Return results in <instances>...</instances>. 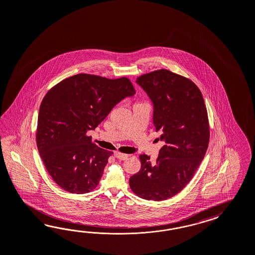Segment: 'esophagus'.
I'll return each instance as SVG.
<instances>
[{
	"label": "esophagus",
	"instance_id": "obj_1",
	"mask_svg": "<svg viewBox=\"0 0 255 255\" xmlns=\"http://www.w3.org/2000/svg\"><path fill=\"white\" fill-rule=\"evenodd\" d=\"M114 155H115V157H117L120 160H125V159L128 158V155L120 153V152H116V153L114 154Z\"/></svg>",
	"mask_w": 255,
	"mask_h": 255
}]
</instances>
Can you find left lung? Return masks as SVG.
Wrapping results in <instances>:
<instances>
[{
	"label": "left lung",
	"instance_id": "8db88e82",
	"mask_svg": "<svg viewBox=\"0 0 255 255\" xmlns=\"http://www.w3.org/2000/svg\"><path fill=\"white\" fill-rule=\"evenodd\" d=\"M153 103V123L164 143L155 163L140 155L141 169L130 178L131 191L145 200L173 197L186 186L205 157L210 130L197 86L184 76L161 69L137 77Z\"/></svg>",
	"mask_w": 255,
	"mask_h": 255
}]
</instances>
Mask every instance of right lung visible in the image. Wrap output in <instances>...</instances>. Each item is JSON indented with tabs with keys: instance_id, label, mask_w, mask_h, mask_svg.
Wrapping results in <instances>:
<instances>
[{
	"instance_id": "add662e5",
	"label": "right lung",
	"mask_w": 255,
	"mask_h": 255,
	"mask_svg": "<svg viewBox=\"0 0 255 255\" xmlns=\"http://www.w3.org/2000/svg\"><path fill=\"white\" fill-rule=\"evenodd\" d=\"M135 94L126 77L108 79L79 74L52 87L40 104L36 139L52 180L71 193L98 186L113 154L92 143L87 131L109 115L120 101Z\"/></svg>"
}]
</instances>
